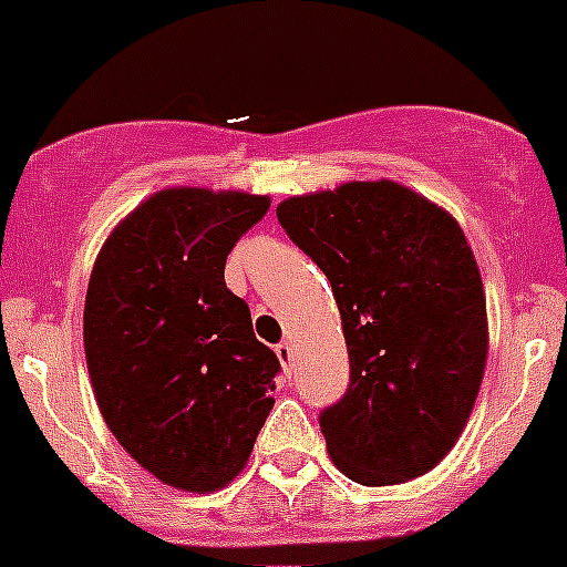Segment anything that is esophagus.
<instances>
[{
  "label": "esophagus",
  "mask_w": 567,
  "mask_h": 567,
  "mask_svg": "<svg viewBox=\"0 0 567 567\" xmlns=\"http://www.w3.org/2000/svg\"><path fill=\"white\" fill-rule=\"evenodd\" d=\"M275 354H278V360H280V365L287 368H292V360H295V348H292V342L289 340H284V342H278V346H275Z\"/></svg>",
  "instance_id": "1"
}]
</instances>
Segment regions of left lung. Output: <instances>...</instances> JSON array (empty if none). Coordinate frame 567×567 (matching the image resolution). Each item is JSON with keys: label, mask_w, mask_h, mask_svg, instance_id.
Listing matches in <instances>:
<instances>
[{"label": "left lung", "mask_w": 567, "mask_h": 567, "mask_svg": "<svg viewBox=\"0 0 567 567\" xmlns=\"http://www.w3.org/2000/svg\"><path fill=\"white\" fill-rule=\"evenodd\" d=\"M278 221L340 309L351 385L320 413L334 466L362 486L439 466L470 422L489 354L484 280L461 225L393 179L289 196Z\"/></svg>", "instance_id": "8db88e82"}]
</instances>
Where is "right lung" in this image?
Instances as JSON below:
<instances>
[{
	"label": "right lung",
	"mask_w": 567,
	"mask_h": 567,
	"mask_svg": "<svg viewBox=\"0 0 567 567\" xmlns=\"http://www.w3.org/2000/svg\"><path fill=\"white\" fill-rule=\"evenodd\" d=\"M269 210L244 190L165 188L103 241L83 351L103 422L157 481L207 495L247 466L280 362L225 284L227 252Z\"/></svg>",
	"instance_id": "obj_1"
}]
</instances>
